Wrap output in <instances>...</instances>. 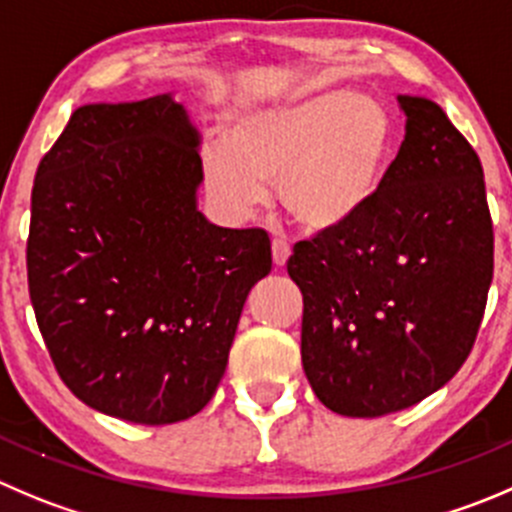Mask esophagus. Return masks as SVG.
I'll return each mask as SVG.
<instances>
[{
    "label": "esophagus",
    "mask_w": 512,
    "mask_h": 512,
    "mask_svg": "<svg viewBox=\"0 0 512 512\" xmlns=\"http://www.w3.org/2000/svg\"><path fill=\"white\" fill-rule=\"evenodd\" d=\"M271 256H274V264L279 266V269H284L286 261H289V256H291L289 243L281 241V238H274V243H271Z\"/></svg>",
    "instance_id": "obj_1"
}]
</instances>
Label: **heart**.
Masks as SVG:
<instances>
[{
  "label": "heart",
  "instance_id": "b5f03b06",
  "mask_svg": "<svg viewBox=\"0 0 512 512\" xmlns=\"http://www.w3.org/2000/svg\"><path fill=\"white\" fill-rule=\"evenodd\" d=\"M392 120L367 95L326 92L238 115L223 148L203 158V186L228 218H243L279 186V201L311 233L352 226L377 201L392 163Z\"/></svg>",
  "mask_w": 512,
  "mask_h": 512
}]
</instances>
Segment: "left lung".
Instances as JSON below:
<instances>
[{
	"label": "left lung",
	"mask_w": 512,
	"mask_h": 512,
	"mask_svg": "<svg viewBox=\"0 0 512 512\" xmlns=\"http://www.w3.org/2000/svg\"><path fill=\"white\" fill-rule=\"evenodd\" d=\"M405 140L367 213L299 241L301 362L321 405L347 417L407 410L465 364L493 281L483 165L442 107L399 95Z\"/></svg>",
	"instance_id": "obj_1"
}]
</instances>
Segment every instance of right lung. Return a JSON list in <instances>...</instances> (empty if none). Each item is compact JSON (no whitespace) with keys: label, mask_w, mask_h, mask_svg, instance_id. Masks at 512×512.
Segmentation results:
<instances>
[{"label":"right lung","mask_w":512,"mask_h":512,"mask_svg":"<svg viewBox=\"0 0 512 512\" xmlns=\"http://www.w3.org/2000/svg\"><path fill=\"white\" fill-rule=\"evenodd\" d=\"M201 133L170 95L72 113L32 188L29 299L62 382L138 425L211 402L251 286L271 271L261 228L198 211Z\"/></svg>","instance_id":"obj_1"}]
</instances>
